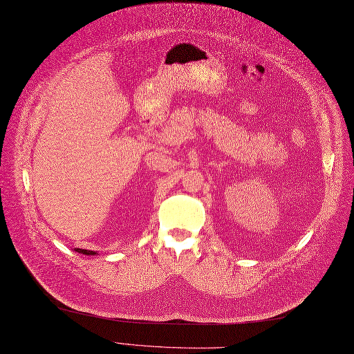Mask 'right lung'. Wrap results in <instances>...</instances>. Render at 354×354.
I'll use <instances>...</instances> for the list:
<instances>
[{
    "instance_id": "add662e5",
    "label": "right lung",
    "mask_w": 354,
    "mask_h": 354,
    "mask_svg": "<svg viewBox=\"0 0 354 354\" xmlns=\"http://www.w3.org/2000/svg\"><path fill=\"white\" fill-rule=\"evenodd\" d=\"M74 251L84 254V255H96L97 254V251H88V250H82V248H74Z\"/></svg>"
}]
</instances>
